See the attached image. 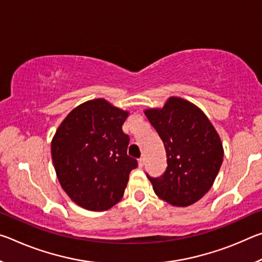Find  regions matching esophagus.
<instances>
[{"label":"esophagus","instance_id":"34e87169","mask_svg":"<svg viewBox=\"0 0 262 262\" xmlns=\"http://www.w3.org/2000/svg\"><path fill=\"white\" fill-rule=\"evenodd\" d=\"M144 166V158H140L139 159V167H143Z\"/></svg>","mask_w":262,"mask_h":262}]
</instances>
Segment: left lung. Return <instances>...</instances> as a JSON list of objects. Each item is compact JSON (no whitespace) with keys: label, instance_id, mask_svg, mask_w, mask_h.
I'll use <instances>...</instances> for the list:
<instances>
[{"label":"left lung","instance_id":"1","mask_svg":"<svg viewBox=\"0 0 262 262\" xmlns=\"http://www.w3.org/2000/svg\"><path fill=\"white\" fill-rule=\"evenodd\" d=\"M145 117L165 147L167 167L159 178L148 176L154 192L174 207L193 205L211 188L223 162L221 137L209 119L190 101L170 97Z\"/></svg>","mask_w":262,"mask_h":262}]
</instances>
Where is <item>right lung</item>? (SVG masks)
<instances>
[{
    "label": "right lung",
    "mask_w": 262,
    "mask_h": 262,
    "mask_svg": "<svg viewBox=\"0 0 262 262\" xmlns=\"http://www.w3.org/2000/svg\"><path fill=\"white\" fill-rule=\"evenodd\" d=\"M129 112L97 98L78 105L60 123L51 143L61 187L84 209L103 211L121 200L137 166L127 155L122 125Z\"/></svg>",
    "instance_id": "add662e5"
}]
</instances>
